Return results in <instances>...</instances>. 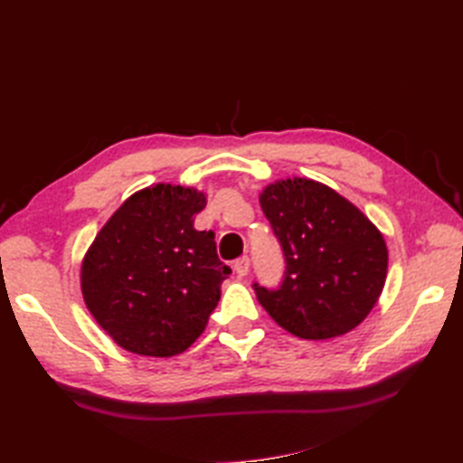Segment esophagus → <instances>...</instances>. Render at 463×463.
<instances>
[{"label":"esophagus","instance_id":"obj_1","mask_svg":"<svg viewBox=\"0 0 463 463\" xmlns=\"http://www.w3.org/2000/svg\"><path fill=\"white\" fill-rule=\"evenodd\" d=\"M249 269H250V260L247 257L239 259L237 262H234V272H237L239 279H244L249 274Z\"/></svg>","mask_w":463,"mask_h":463}]
</instances>
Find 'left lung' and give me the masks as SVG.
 <instances>
[{
  "label": "left lung",
  "mask_w": 463,
  "mask_h": 463,
  "mask_svg": "<svg viewBox=\"0 0 463 463\" xmlns=\"http://www.w3.org/2000/svg\"><path fill=\"white\" fill-rule=\"evenodd\" d=\"M287 272L279 290L254 284L270 318L304 340H330L362 324L386 284L383 234L356 204L328 184L288 176L259 194Z\"/></svg>",
  "instance_id": "1"
}]
</instances>
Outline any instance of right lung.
I'll use <instances>...</instances> for the list:
<instances>
[{"label":"right lung","instance_id":"obj_1","mask_svg":"<svg viewBox=\"0 0 463 463\" xmlns=\"http://www.w3.org/2000/svg\"><path fill=\"white\" fill-rule=\"evenodd\" d=\"M206 194L156 183L133 193L81 260V294L95 322L123 350L171 358L201 336L231 269L213 231H196Z\"/></svg>","mask_w":463,"mask_h":463}]
</instances>
